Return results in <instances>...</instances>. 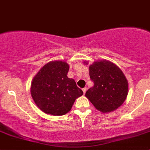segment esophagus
I'll use <instances>...</instances> for the list:
<instances>
[{
	"instance_id": "1",
	"label": "esophagus",
	"mask_w": 150,
	"mask_h": 150,
	"mask_svg": "<svg viewBox=\"0 0 150 150\" xmlns=\"http://www.w3.org/2000/svg\"><path fill=\"white\" fill-rule=\"evenodd\" d=\"M86 91H87V88H86V87H85V88H83V91L84 94H85V93H86Z\"/></svg>"
}]
</instances>
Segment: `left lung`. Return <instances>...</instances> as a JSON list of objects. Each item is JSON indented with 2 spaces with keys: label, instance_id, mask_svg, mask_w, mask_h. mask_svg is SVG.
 I'll list each match as a JSON object with an SVG mask.
<instances>
[{
  "label": "left lung",
  "instance_id": "1",
  "mask_svg": "<svg viewBox=\"0 0 150 150\" xmlns=\"http://www.w3.org/2000/svg\"><path fill=\"white\" fill-rule=\"evenodd\" d=\"M89 75L93 86L86 96L98 110L110 112L122 105L128 95V84L118 67L107 60L96 62L89 67Z\"/></svg>",
  "mask_w": 150,
  "mask_h": 150
}]
</instances>
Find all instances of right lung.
I'll return each mask as SVG.
<instances>
[{
	"label": "right lung",
	"instance_id": "obj_1",
	"mask_svg": "<svg viewBox=\"0 0 150 150\" xmlns=\"http://www.w3.org/2000/svg\"><path fill=\"white\" fill-rule=\"evenodd\" d=\"M67 63L54 61L40 69L33 78L31 95L36 105L43 112L63 115L69 111L75 99L83 92L67 75Z\"/></svg>",
	"mask_w": 150,
	"mask_h": 150
}]
</instances>
